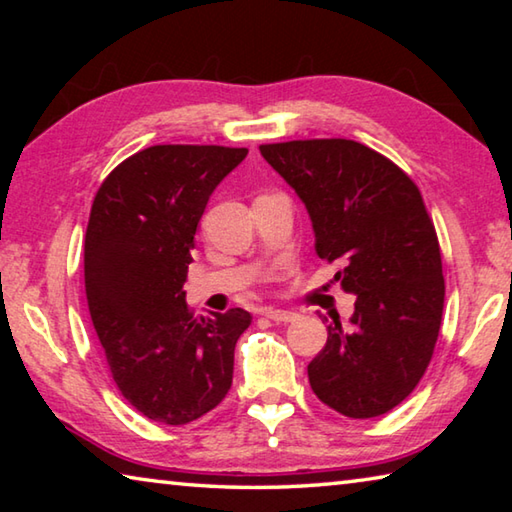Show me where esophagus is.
<instances>
[{
  "label": "esophagus",
  "mask_w": 512,
  "mask_h": 512,
  "mask_svg": "<svg viewBox=\"0 0 512 512\" xmlns=\"http://www.w3.org/2000/svg\"><path fill=\"white\" fill-rule=\"evenodd\" d=\"M262 314L266 316V318H271V320H275V323H293V320L298 318V314H293V311H282V309H264Z\"/></svg>",
  "instance_id": "esophagus-1"
}]
</instances>
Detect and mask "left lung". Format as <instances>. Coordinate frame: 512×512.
Here are the masks:
<instances>
[{
    "mask_svg": "<svg viewBox=\"0 0 512 512\" xmlns=\"http://www.w3.org/2000/svg\"><path fill=\"white\" fill-rule=\"evenodd\" d=\"M259 151L305 203L318 257L341 264L334 280L357 296L350 325L334 318L307 366L311 391L348 418L384 415L418 386L443 320V259L420 189L354 140Z\"/></svg>",
    "mask_w": 512,
    "mask_h": 512,
    "instance_id": "obj_1",
    "label": "left lung"
}]
</instances>
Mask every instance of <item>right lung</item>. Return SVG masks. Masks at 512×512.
<instances>
[{"instance_id":"obj_1","label":"right lung","mask_w":512,"mask_h":512,"mask_svg":"<svg viewBox=\"0 0 512 512\" xmlns=\"http://www.w3.org/2000/svg\"><path fill=\"white\" fill-rule=\"evenodd\" d=\"M248 149L158 144L110 171L85 232V296L121 395L149 420L187 424L232 386L253 316L196 318L183 284L198 221Z\"/></svg>"}]
</instances>
